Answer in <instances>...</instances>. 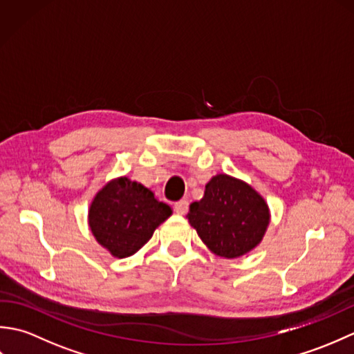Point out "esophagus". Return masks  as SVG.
I'll use <instances>...</instances> for the list:
<instances>
[{
	"instance_id": "esophagus-1",
	"label": "esophagus",
	"mask_w": 354,
	"mask_h": 354,
	"mask_svg": "<svg viewBox=\"0 0 354 354\" xmlns=\"http://www.w3.org/2000/svg\"><path fill=\"white\" fill-rule=\"evenodd\" d=\"M175 212L179 216H184L187 212H189V202H187V201H178V202H175Z\"/></svg>"
}]
</instances>
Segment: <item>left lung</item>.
I'll return each instance as SVG.
<instances>
[{"label":"left lung","mask_w":354,"mask_h":354,"mask_svg":"<svg viewBox=\"0 0 354 354\" xmlns=\"http://www.w3.org/2000/svg\"><path fill=\"white\" fill-rule=\"evenodd\" d=\"M187 219L213 254L237 259L261 243L270 222L268 202L234 176H213L204 198L190 204Z\"/></svg>","instance_id":"1"}]
</instances>
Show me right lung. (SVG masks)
Masks as SVG:
<instances>
[{"instance_id": "obj_1", "label": "right lung", "mask_w": 354, "mask_h": 354, "mask_svg": "<svg viewBox=\"0 0 354 354\" xmlns=\"http://www.w3.org/2000/svg\"><path fill=\"white\" fill-rule=\"evenodd\" d=\"M171 213V207L158 201L147 187L120 176L95 193L88 225L99 245L114 257L126 259L140 251Z\"/></svg>"}]
</instances>
